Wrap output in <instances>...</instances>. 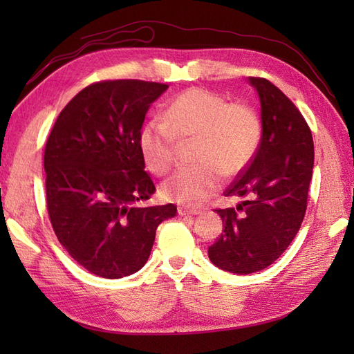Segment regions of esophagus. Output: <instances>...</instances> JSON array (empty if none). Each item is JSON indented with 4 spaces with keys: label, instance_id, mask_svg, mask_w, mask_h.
<instances>
[{
    "label": "esophagus",
    "instance_id": "obj_1",
    "mask_svg": "<svg viewBox=\"0 0 354 354\" xmlns=\"http://www.w3.org/2000/svg\"><path fill=\"white\" fill-rule=\"evenodd\" d=\"M199 213H201L199 209H190V208H185V207L178 208V214L183 216V217H185V216H198Z\"/></svg>",
    "mask_w": 354,
    "mask_h": 354
}]
</instances>
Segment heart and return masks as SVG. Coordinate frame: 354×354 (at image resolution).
<instances>
[{"label": "heart", "instance_id": "obj_1", "mask_svg": "<svg viewBox=\"0 0 354 354\" xmlns=\"http://www.w3.org/2000/svg\"><path fill=\"white\" fill-rule=\"evenodd\" d=\"M260 138V118L250 104L190 88L167 104L162 122L142 126L138 146L146 167L162 176L175 162V140H196L193 161L199 165L176 171L161 185L165 201L196 207L219 190L222 175L234 176L251 162Z\"/></svg>", "mask_w": 354, "mask_h": 354}]
</instances>
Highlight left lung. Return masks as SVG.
Wrapping results in <instances>:
<instances>
[{
	"mask_svg": "<svg viewBox=\"0 0 354 354\" xmlns=\"http://www.w3.org/2000/svg\"><path fill=\"white\" fill-rule=\"evenodd\" d=\"M261 104V140L251 162L225 196L248 198L216 209L223 234L208 248L213 265L232 274L268 268L301 227L313 170V138L298 108L263 77H250Z\"/></svg>",
	"mask_w": 354,
	"mask_h": 354,
	"instance_id": "8db88e82",
	"label": "left lung"
}]
</instances>
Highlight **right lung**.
<instances>
[{"instance_id": "add662e5", "label": "right lung", "mask_w": 354, "mask_h": 354, "mask_svg": "<svg viewBox=\"0 0 354 354\" xmlns=\"http://www.w3.org/2000/svg\"><path fill=\"white\" fill-rule=\"evenodd\" d=\"M169 85L135 79L95 82L59 114L44 152L51 227L89 272L122 278L152 251L173 204L145 207L155 184L145 171L138 137L146 112Z\"/></svg>"}]
</instances>
